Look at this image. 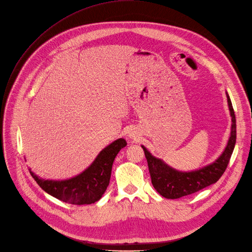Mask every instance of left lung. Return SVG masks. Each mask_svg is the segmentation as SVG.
Returning a JSON list of instances; mask_svg holds the SVG:
<instances>
[{"label":"left lung","instance_id":"left-lung-1","mask_svg":"<svg viewBox=\"0 0 252 252\" xmlns=\"http://www.w3.org/2000/svg\"><path fill=\"white\" fill-rule=\"evenodd\" d=\"M228 108L231 117L230 136L223 153L213 163L193 172H179L168 166L162 160L154 157L149 151L142 146L148 161L151 180L157 192L165 198H180L192 194L210 185L216 183L223 175L236 145L237 127L236 117L230 98L226 93Z\"/></svg>","mask_w":252,"mask_h":252}]
</instances>
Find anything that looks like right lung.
Wrapping results in <instances>:
<instances>
[{
	"instance_id": "1",
	"label": "right lung",
	"mask_w": 252,
	"mask_h": 252,
	"mask_svg": "<svg viewBox=\"0 0 252 252\" xmlns=\"http://www.w3.org/2000/svg\"><path fill=\"white\" fill-rule=\"evenodd\" d=\"M127 145L124 138H119L104 148L94 162L78 176L64 181L39 179L30 169L37 184L45 192L62 202L72 205H90L101 198L109 184L114 160L120 150Z\"/></svg>"
}]
</instances>
